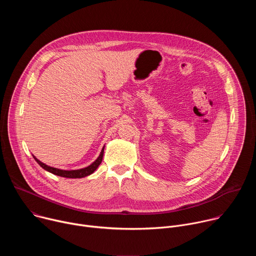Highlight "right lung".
I'll return each instance as SVG.
<instances>
[{"instance_id": "add662e5", "label": "right lung", "mask_w": 256, "mask_h": 256, "mask_svg": "<svg viewBox=\"0 0 256 256\" xmlns=\"http://www.w3.org/2000/svg\"><path fill=\"white\" fill-rule=\"evenodd\" d=\"M103 153H104V147L102 148L98 158L92 164H90L89 166H87L85 168H81V169H77V170H62V169L54 168V167H50V166L42 163V161H40L35 156H33V155L32 156L35 159V161L38 162L44 170H46V171H48V172H50V173H52L54 175H58V176H60V177H66V178H83V177H86V176L92 174L98 168V166L102 162Z\"/></svg>"}]
</instances>
